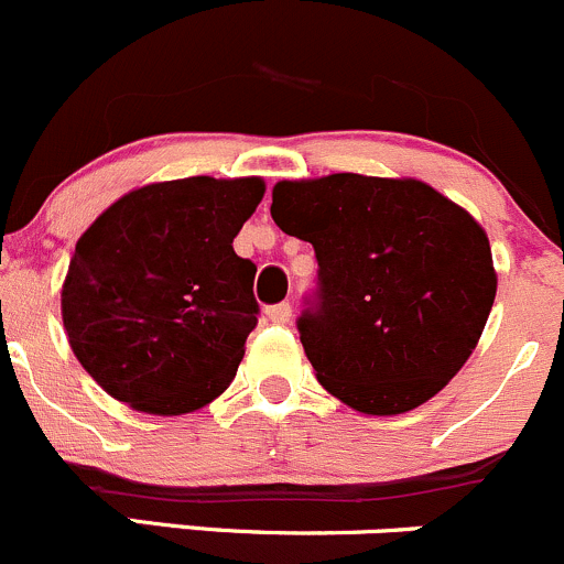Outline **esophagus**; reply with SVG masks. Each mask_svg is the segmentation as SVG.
<instances>
[{
	"label": "esophagus",
	"instance_id": "esophagus-1",
	"mask_svg": "<svg viewBox=\"0 0 564 564\" xmlns=\"http://www.w3.org/2000/svg\"><path fill=\"white\" fill-rule=\"evenodd\" d=\"M265 317H269L271 323L284 325V323H290V317H293V306H290L288 301H282V304H271V306H265Z\"/></svg>",
	"mask_w": 564,
	"mask_h": 564
}]
</instances>
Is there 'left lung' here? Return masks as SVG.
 <instances>
[{"label":"left lung","instance_id":"obj_1","mask_svg":"<svg viewBox=\"0 0 564 564\" xmlns=\"http://www.w3.org/2000/svg\"><path fill=\"white\" fill-rule=\"evenodd\" d=\"M271 217L315 247L295 325L325 391L397 415L464 367L497 293L489 239L464 208L415 178L334 173L276 184Z\"/></svg>","mask_w":564,"mask_h":564}]
</instances>
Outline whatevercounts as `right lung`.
<instances>
[{"instance_id":"right-lung-1","label":"right lung","mask_w":564,"mask_h":564,"mask_svg":"<svg viewBox=\"0 0 564 564\" xmlns=\"http://www.w3.org/2000/svg\"><path fill=\"white\" fill-rule=\"evenodd\" d=\"M265 187L193 176L116 200L75 243L62 321L80 367L119 402L182 415L236 377L258 325V265L234 252Z\"/></svg>"}]
</instances>
